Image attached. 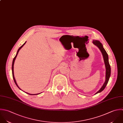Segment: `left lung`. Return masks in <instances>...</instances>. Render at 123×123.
<instances>
[{
  "label": "left lung",
  "mask_w": 123,
  "mask_h": 123,
  "mask_svg": "<svg viewBox=\"0 0 123 123\" xmlns=\"http://www.w3.org/2000/svg\"><path fill=\"white\" fill-rule=\"evenodd\" d=\"M92 43L94 45H95L96 46H97L98 47V48L100 49V50L101 51V52L103 55V56L104 62H105V68H106L105 81V83H104L103 85L102 86V87L101 88V89L96 93H95V94H96L98 93L102 92L106 87V86L107 85V84L108 82L109 78L111 76V67H110V65L109 62V58H108V54L106 53L105 49H104L102 43L99 41L95 40H93Z\"/></svg>",
  "instance_id": "8db88e82"
}]
</instances>
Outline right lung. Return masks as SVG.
<instances>
[{"instance_id":"obj_1","label":"right lung","mask_w":123,"mask_h":123,"mask_svg":"<svg viewBox=\"0 0 123 123\" xmlns=\"http://www.w3.org/2000/svg\"><path fill=\"white\" fill-rule=\"evenodd\" d=\"M26 43V42H25L19 48H18V51H17V53H16V55H15V56L14 57V58H13V62H12V76H13V80H14V82H15V83L16 84V85H17V86L19 88V90H21L20 88H19V87L18 86V84H17V82H16V80H15V77H14V62H15V59H16V57H17V55H18V52H19V50L23 46V45ZM22 91V90H21ZM25 93H27V94H29V95H38V94H39L40 93H37V94H30V93H27V92H25Z\"/></svg>"}]
</instances>
